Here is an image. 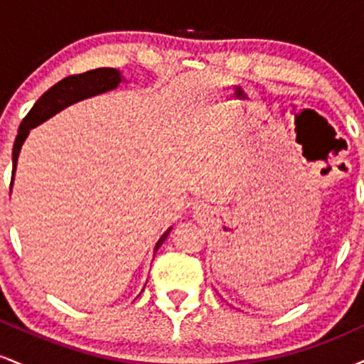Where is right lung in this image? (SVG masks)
I'll return each instance as SVG.
<instances>
[{
	"instance_id": "1",
	"label": "right lung",
	"mask_w": 364,
	"mask_h": 364,
	"mask_svg": "<svg viewBox=\"0 0 364 364\" xmlns=\"http://www.w3.org/2000/svg\"><path fill=\"white\" fill-rule=\"evenodd\" d=\"M123 80L119 70L116 68H97L90 70V72L78 73V75H70V77L63 78L53 85L51 89L46 90L37 102L32 106V109L27 112L22 124L18 128V135H16L15 144H14V174L16 168V159H18V152L22 149L23 140L27 139L31 128L37 127L43 121L49 119L51 116L65 109L70 104L82 101V99L92 97V95L102 94V92H107L114 87H118V83ZM14 179V176H11ZM171 229L161 236V240L157 241L156 250L164 243V240L168 237Z\"/></svg>"
}]
</instances>
